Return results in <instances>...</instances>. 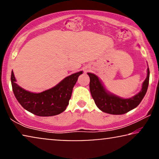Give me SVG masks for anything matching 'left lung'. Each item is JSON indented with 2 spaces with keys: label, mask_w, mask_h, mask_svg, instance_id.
Returning a JSON list of instances; mask_svg holds the SVG:
<instances>
[{
  "label": "left lung",
  "mask_w": 159,
  "mask_h": 159,
  "mask_svg": "<svg viewBox=\"0 0 159 159\" xmlns=\"http://www.w3.org/2000/svg\"><path fill=\"white\" fill-rule=\"evenodd\" d=\"M90 77V90L98 108L102 111L110 114L120 115L127 113L138 106L147 92L149 83L150 71L148 67L147 77L143 82L142 89L138 94L129 98H122L111 93L103 85L96 75L88 73Z\"/></svg>",
  "instance_id": "left-lung-1"
}]
</instances>
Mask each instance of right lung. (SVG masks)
<instances>
[{"mask_svg":"<svg viewBox=\"0 0 159 159\" xmlns=\"http://www.w3.org/2000/svg\"><path fill=\"white\" fill-rule=\"evenodd\" d=\"M82 71L65 77L62 81L49 90L34 93L21 88L16 83L14 71L11 80L13 92L21 106L32 114L40 116L58 115L66 110L71 98L74 86Z\"/></svg>","mask_w":159,"mask_h":159,"instance_id":"1","label":"right lung"}]
</instances>
